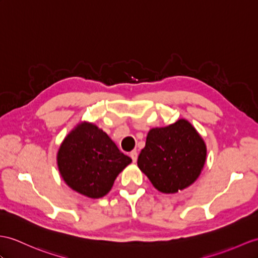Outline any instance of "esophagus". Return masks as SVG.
I'll return each instance as SVG.
<instances>
[{"label":"esophagus","mask_w":258,"mask_h":258,"mask_svg":"<svg viewBox=\"0 0 258 258\" xmlns=\"http://www.w3.org/2000/svg\"><path fill=\"white\" fill-rule=\"evenodd\" d=\"M130 158L133 159V161H134V162H137V159H138V153H137V151H131V152H130Z\"/></svg>","instance_id":"1"}]
</instances>
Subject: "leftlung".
Here are the masks:
<instances>
[{"label": "left lung", "mask_w": 258, "mask_h": 258, "mask_svg": "<svg viewBox=\"0 0 258 258\" xmlns=\"http://www.w3.org/2000/svg\"><path fill=\"white\" fill-rule=\"evenodd\" d=\"M207 147L194 125L181 118L151 129L138 166L163 194H176L192 185L202 173Z\"/></svg>", "instance_id": "1"}]
</instances>
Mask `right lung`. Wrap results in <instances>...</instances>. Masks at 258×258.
Returning a JSON list of instances; mask_svg holds the SVG:
<instances>
[{"label": "right lung", "mask_w": 258, "mask_h": 258, "mask_svg": "<svg viewBox=\"0 0 258 258\" xmlns=\"http://www.w3.org/2000/svg\"><path fill=\"white\" fill-rule=\"evenodd\" d=\"M131 162L107 134L89 121L75 125L56 153L59 172L66 184L92 199L106 196L119 173Z\"/></svg>", "instance_id": "1"}]
</instances>
